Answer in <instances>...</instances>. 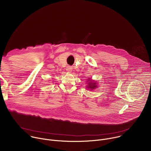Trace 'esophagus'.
Listing matches in <instances>:
<instances>
[{"mask_svg": "<svg viewBox=\"0 0 151 151\" xmlns=\"http://www.w3.org/2000/svg\"><path fill=\"white\" fill-rule=\"evenodd\" d=\"M66 70H67L68 72L71 73V72L72 71V68L71 67H70V66H68L67 68H66Z\"/></svg>", "mask_w": 151, "mask_h": 151, "instance_id": "esophagus-1", "label": "esophagus"}]
</instances>
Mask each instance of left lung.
<instances>
[{
    "label": "left lung",
    "mask_w": 151,
    "mask_h": 151,
    "mask_svg": "<svg viewBox=\"0 0 151 151\" xmlns=\"http://www.w3.org/2000/svg\"><path fill=\"white\" fill-rule=\"evenodd\" d=\"M90 79L88 81H90V82L89 83H88V87H87L88 88H90L91 90H93V89H95L97 87V85L96 82L91 81V79Z\"/></svg>",
    "instance_id": "left-lung-1"
}]
</instances>
